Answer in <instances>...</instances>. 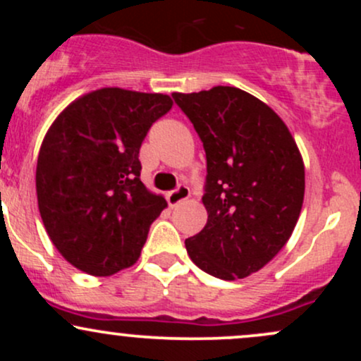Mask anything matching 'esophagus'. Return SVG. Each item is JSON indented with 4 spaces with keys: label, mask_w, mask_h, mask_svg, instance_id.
I'll return each instance as SVG.
<instances>
[{
    "label": "esophagus",
    "mask_w": 361,
    "mask_h": 361,
    "mask_svg": "<svg viewBox=\"0 0 361 361\" xmlns=\"http://www.w3.org/2000/svg\"><path fill=\"white\" fill-rule=\"evenodd\" d=\"M188 198H190V188H188V186H178L176 190H173V192H169L166 195V200H168L169 207L180 205L181 202L188 200Z\"/></svg>",
    "instance_id": "1"
}]
</instances>
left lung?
Masks as SVG:
<instances>
[{
	"label": "left lung",
	"instance_id": "obj_1",
	"mask_svg": "<svg viewBox=\"0 0 361 361\" xmlns=\"http://www.w3.org/2000/svg\"><path fill=\"white\" fill-rule=\"evenodd\" d=\"M207 154L204 229L185 241L190 259L221 280L259 271L287 244L304 204L295 139L264 102L234 86L173 93Z\"/></svg>",
	"mask_w": 361,
	"mask_h": 361
}]
</instances>
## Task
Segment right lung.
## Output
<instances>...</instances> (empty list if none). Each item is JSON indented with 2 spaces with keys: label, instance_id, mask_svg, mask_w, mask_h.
I'll return each mask as SVG.
<instances>
[{
  "label": "right lung",
  "instance_id": "right-lung-1",
  "mask_svg": "<svg viewBox=\"0 0 361 361\" xmlns=\"http://www.w3.org/2000/svg\"><path fill=\"white\" fill-rule=\"evenodd\" d=\"M171 106L163 93L102 88L69 103L49 127L35 171L39 212L78 270L110 276L139 259L149 227L168 207L140 181L139 149Z\"/></svg>",
  "mask_w": 361,
  "mask_h": 361
}]
</instances>
